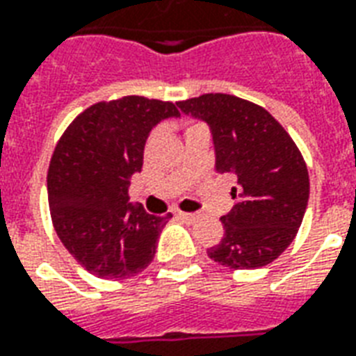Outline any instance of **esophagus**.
<instances>
[{
  "mask_svg": "<svg viewBox=\"0 0 356 356\" xmlns=\"http://www.w3.org/2000/svg\"><path fill=\"white\" fill-rule=\"evenodd\" d=\"M178 218L184 219V221H188V223H195V221L199 219V213H186V212H180V213H178Z\"/></svg>",
  "mask_w": 356,
  "mask_h": 356,
  "instance_id": "34e87169",
  "label": "esophagus"
}]
</instances>
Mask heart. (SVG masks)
Instances as JSON below:
<instances>
[{"label":"heart","mask_w":356,"mask_h":356,"mask_svg":"<svg viewBox=\"0 0 356 356\" xmlns=\"http://www.w3.org/2000/svg\"><path fill=\"white\" fill-rule=\"evenodd\" d=\"M191 127H193V125H191Z\"/></svg>","instance_id":"obj_1"}]
</instances>
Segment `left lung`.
Listing matches in <instances>:
<instances>
[{"mask_svg": "<svg viewBox=\"0 0 356 356\" xmlns=\"http://www.w3.org/2000/svg\"><path fill=\"white\" fill-rule=\"evenodd\" d=\"M181 114L210 127L216 172L236 176V199L221 216L225 234L208 257L229 268L266 266L295 240L309 199L300 152L263 106L227 93H204L176 103Z\"/></svg>", "mask_w": 356, "mask_h": 356, "instance_id": "obj_1", "label": "left lung"}]
</instances>
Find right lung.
Returning <instances> with one entry per match:
<instances>
[{"label":"right lung","instance_id":"add662e5","mask_svg":"<svg viewBox=\"0 0 356 356\" xmlns=\"http://www.w3.org/2000/svg\"><path fill=\"white\" fill-rule=\"evenodd\" d=\"M178 105L129 97L97 103L67 127L48 168V204L65 250L97 277L124 280L156 255L172 216L129 202L133 175L143 170L144 146L157 124L178 118Z\"/></svg>","mask_w":356,"mask_h":356}]
</instances>
